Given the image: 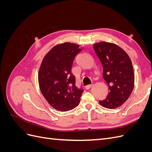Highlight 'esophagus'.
<instances>
[{"label": "esophagus", "mask_w": 152, "mask_h": 152, "mask_svg": "<svg viewBox=\"0 0 152 152\" xmlns=\"http://www.w3.org/2000/svg\"><path fill=\"white\" fill-rule=\"evenodd\" d=\"M93 84H90V85H87V86H86V89H89L90 88H91L92 87H93Z\"/></svg>", "instance_id": "esophagus-1"}]
</instances>
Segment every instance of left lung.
<instances>
[{
  "instance_id": "left-lung-1",
  "label": "left lung",
  "mask_w": 152,
  "mask_h": 152,
  "mask_svg": "<svg viewBox=\"0 0 152 152\" xmlns=\"http://www.w3.org/2000/svg\"><path fill=\"white\" fill-rule=\"evenodd\" d=\"M94 52L103 66V77L110 93L99 104L113 109L120 107L129 98L134 87V75L131 59L116 44L101 42L93 45Z\"/></svg>"
}]
</instances>
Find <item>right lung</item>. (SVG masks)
I'll list each match as a JSON object with an SVG mask.
<instances>
[{
    "label": "right lung",
    "instance_id": "obj_1",
    "mask_svg": "<svg viewBox=\"0 0 152 152\" xmlns=\"http://www.w3.org/2000/svg\"><path fill=\"white\" fill-rule=\"evenodd\" d=\"M83 47L66 42L54 47L45 55L39 73L41 93L50 106L66 112L79 105L84 90L75 86L71 73L73 62Z\"/></svg>",
    "mask_w": 152,
    "mask_h": 152
}]
</instances>
